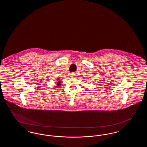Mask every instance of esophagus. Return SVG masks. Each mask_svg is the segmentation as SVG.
Returning a JSON list of instances; mask_svg holds the SVG:
<instances>
[{
  "mask_svg": "<svg viewBox=\"0 0 147 147\" xmlns=\"http://www.w3.org/2000/svg\"><path fill=\"white\" fill-rule=\"evenodd\" d=\"M71 77H75L77 76V74L75 73H71Z\"/></svg>",
  "mask_w": 147,
  "mask_h": 147,
  "instance_id": "34e87169",
  "label": "esophagus"
}]
</instances>
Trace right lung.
<instances>
[{
	"instance_id": "obj_1",
	"label": "right lung",
	"mask_w": 147,
	"mask_h": 147,
	"mask_svg": "<svg viewBox=\"0 0 147 147\" xmlns=\"http://www.w3.org/2000/svg\"><path fill=\"white\" fill-rule=\"evenodd\" d=\"M60 84H61V82L60 81H58V83H57V85H60Z\"/></svg>"
}]
</instances>
